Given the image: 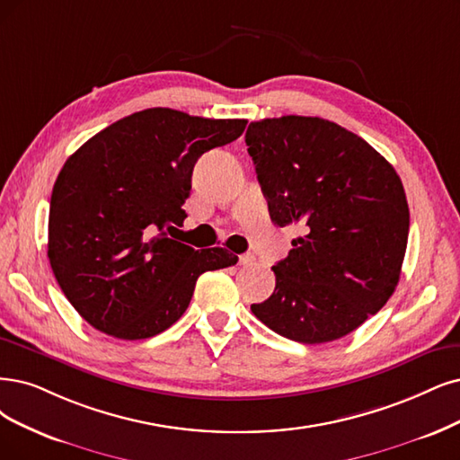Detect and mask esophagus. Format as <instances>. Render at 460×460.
<instances>
[{
	"mask_svg": "<svg viewBox=\"0 0 460 460\" xmlns=\"http://www.w3.org/2000/svg\"><path fill=\"white\" fill-rule=\"evenodd\" d=\"M253 261H256V256H253V253H243V256H239V263L244 267L253 265Z\"/></svg>",
	"mask_w": 460,
	"mask_h": 460,
	"instance_id": "34e87169",
	"label": "esophagus"
}]
</instances>
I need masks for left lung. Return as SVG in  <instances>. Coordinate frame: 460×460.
I'll use <instances>...</instances> for the list:
<instances>
[{"label":"left lung","instance_id":"left-lung-1","mask_svg":"<svg viewBox=\"0 0 460 460\" xmlns=\"http://www.w3.org/2000/svg\"><path fill=\"white\" fill-rule=\"evenodd\" d=\"M246 146L270 219L307 229L252 313L297 343L345 337L398 286L410 233L400 176L360 136L320 117L253 121Z\"/></svg>","mask_w":460,"mask_h":460}]
</instances>
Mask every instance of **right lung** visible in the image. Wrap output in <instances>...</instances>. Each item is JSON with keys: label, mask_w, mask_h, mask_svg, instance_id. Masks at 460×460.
<instances>
[{"label": "right lung", "mask_w": 460, "mask_h": 460, "mask_svg": "<svg viewBox=\"0 0 460 460\" xmlns=\"http://www.w3.org/2000/svg\"><path fill=\"white\" fill-rule=\"evenodd\" d=\"M246 119L149 108L84 142L55 181L47 256L74 309L117 339L164 332L190 307L204 270L236 263L226 248L195 250L172 231L187 217L193 166L231 144Z\"/></svg>", "instance_id": "1"}]
</instances>
